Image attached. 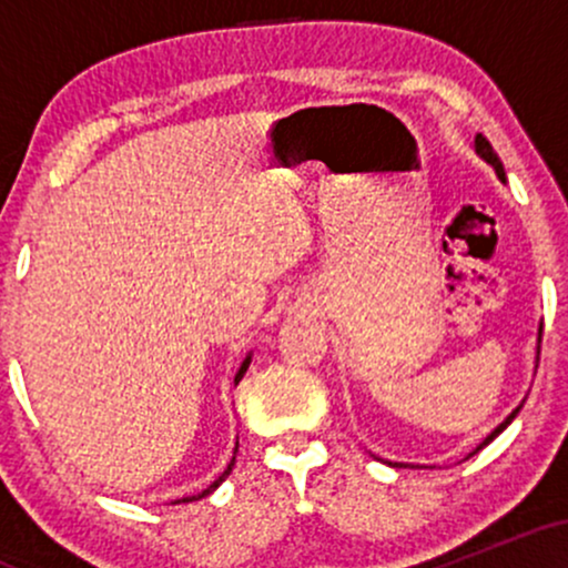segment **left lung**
I'll return each instance as SVG.
<instances>
[{"mask_svg":"<svg viewBox=\"0 0 568 568\" xmlns=\"http://www.w3.org/2000/svg\"><path fill=\"white\" fill-rule=\"evenodd\" d=\"M475 152H478L480 154V158H484L486 162H488V165H494V171H497V175H499V179H505V168H501V162H499V158H497V152H494V146H491V143H488L486 141V135H475ZM518 410H520V406L518 408H515L513 410V414L510 416H507V419L505 422H501V425L497 427V429H494V433L491 435H488V438L484 440V443H480V448H484V446H488V443H491L494 438H497V435L501 433V429H505L507 425H510V422L515 419V416H518ZM395 465H397V462H395ZM403 467V465H400Z\"/></svg>","mask_w":568,"mask_h":568,"instance_id":"1","label":"left lung"}]
</instances>
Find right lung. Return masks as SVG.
Listing matches in <instances>:
<instances>
[{
    "label": "right lung",
    "instance_id": "right-lung-1",
    "mask_svg": "<svg viewBox=\"0 0 568 568\" xmlns=\"http://www.w3.org/2000/svg\"><path fill=\"white\" fill-rule=\"evenodd\" d=\"M247 366H251V357H245V363H243V366H240V371H237V376H234V384H237L240 379H243V374H245V371H247ZM232 465H234V459L230 462V467H226V470H224V473H221V475H219V478H216V480H213V484L205 488V491L194 494V497H184V499H179V501H197V499H202V497H207V494H211V491H216V488H219V486H221V484H224V480H226V475H230V473H232Z\"/></svg>",
    "mask_w": 568,
    "mask_h": 568
}]
</instances>
